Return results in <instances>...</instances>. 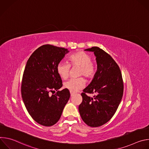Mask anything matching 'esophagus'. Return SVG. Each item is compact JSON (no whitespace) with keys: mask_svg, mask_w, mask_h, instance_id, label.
<instances>
[{"mask_svg":"<svg viewBox=\"0 0 149 149\" xmlns=\"http://www.w3.org/2000/svg\"><path fill=\"white\" fill-rule=\"evenodd\" d=\"M70 94H71V96H72V95L74 94V93L70 91Z\"/></svg>","mask_w":149,"mask_h":149,"instance_id":"obj_1","label":"esophagus"}]
</instances>
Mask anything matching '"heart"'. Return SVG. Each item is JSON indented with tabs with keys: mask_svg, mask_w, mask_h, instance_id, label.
<instances>
[{
	"mask_svg": "<svg viewBox=\"0 0 149 149\" xmlns=\"http://www.w3.org/2000/svg\"><path fill=\"white\" fill-rule=\"evenodd\" d=\"M91 59V56L86 52H77L68 57V63L61 61L58 63L57 72L61 78L66 79L69 76L71 67H79L78 75L91 79L97 71V65ZM84 86L85 81L82 77L72 78L64 83V87L73 93L82 89Z\"/></svg>",
	"mask_w": 149,
	"mask_h": 149,
	"instance_id": "heart-1",
	"label": "heart"
}]
</instances>
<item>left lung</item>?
I'll return each instance as SVG.
<instances>
[{
  "mask_svg": "<svg viewBox=\"0 0 149 149\" xmlns=\"http://www.w3.org/2000/svg\"><path fill=\"white\" fill-rule=\"evenodd\" d=\"M94 52L97 63L94 78L81 93L78 110L84 123L92 127L107 123L114 115L122 99L123 80L120 69L114 59L102 49H86ZM95 93L94 98L86 94Z\"/></svg>",
  "mask_w": 149,
  "mask_h": 149,
  "instance_id": "left-lung-1",
  "label": "left lung"
}]
</instances>
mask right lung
<instances>
[{"label": "right lung", "instance_id": "right-lung-1", "mask_svg": "<svg viewBox=\"0 0 149 149\" xmlns=\"http://www.w3.org/2000/svg\"><path fill=\"white\" fill-rule=\"evenodd\" d=\"M68 52L46 44L36 49L26 62L21 94L30 116L42 125L51 126L58 121L70 97L68 89L58 91L62 83L56 71L58 63ZM55 91V95H50Z\"/></svg>", "mask_w": 149, "mask_h": 149}]
</instances>
